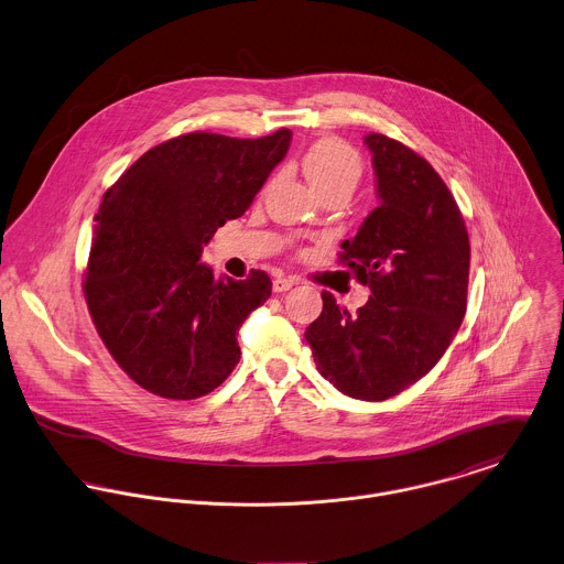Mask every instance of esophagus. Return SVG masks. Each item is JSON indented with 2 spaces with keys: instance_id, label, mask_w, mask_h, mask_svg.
Segmentation results:
<instances>
[{
  "instance_id": "1",
  "label": "esophagus",
  "mask_w": 564,
  "mask_h": 564,
  "mask_svg": "<svg viewBox=\"0 0 564 564\" xmlns=\"http://www.w3.org/2000/svg\"><path fill=\"white\" fill-rule=\"evenodd\" d=\"M296 281L294 279H285V276H276L274 281H272V290L276 292V294H281V292H288L292 285H294Z\"/></svg>"
}]
</instances>
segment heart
<instances>
[{"label":"heart","instance_id":"heart-1","mask_svg":"<svg viewBox=\"0 0 564 564\" xmlns=\"http://www.w3.org/2000/svg\"><path fill=\"white\" fill-rule=\"evenodd\" d=\"M301 166L318 195L329 191L351 193L362 175V162L356 149L336 138H323L314 142L303 153Z\"/></svg>","mask_w":564,"mask_h":564}]
</instances>
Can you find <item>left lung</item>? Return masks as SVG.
<instances>
[{
	"label": "left lung",
	"instance_id": "1",
	"mask_svg": "<svg viewBox=\"0 0 564 564\" xmlns=\"http://www.w3.org/2000/svg\"><path fill=\"white\" fill-rule=\"evenodd\" d=\"M380 204L340 263L371 288L349 314L329 292L307 327L316 369L340 393L382 402L424 378L446 354L466 316L470 241L440 173L413 149L382 133L365 135Z\"/></svg>",
	"mask_w": 564,
	"mask_h": 564
}]
</instances>
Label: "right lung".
<instances>
[{
  "mask_svg": "<svg viewBox=\"0 0 564 564\" xmlns=\"http://www.w3.org/2000/svg\"><path fill=\"white\" fill-rule=\"evenodd\" d=\"M290 142V129L257 140L177 135L102 195L83 292L105 347L142 389L195 400L237 367L239 327L272 281L261 270L215 276L199 259L215 230L250 208Z\"/></svg>",
  "mask_w": 564,
  "mask_h": 564,
  "instance_id": "add662e5",
  "label": "right lung"
}]
</instances>
